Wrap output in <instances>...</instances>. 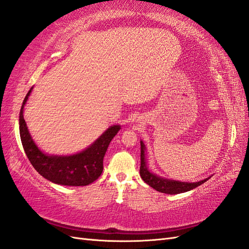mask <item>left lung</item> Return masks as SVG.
Returning a JSON list of instances; mask_svg holds the SVG:
<instances>
[{"instance_id":"8db88e82","label":"left lung","mask_w":249,"mask_h":249,"mask_svg":"<svg viewBox=\"0 0 249 249\" xmlns=\"http://www.w3.org/2000/svg\"><path fill=\"white\" fill-rule=\"evenodd\" d=\"M140 175H141L143 181L146 184H148L150 187L160 191V193L167 194V195H177V194L185 193V191H188L197 186H200L201 184L210 179V178H207V179L202 180L200 182L187 183V182L167 180V179H164V178L158 177L154 174H151L147 169V166H146L145 145L142 141H141V166H140Z\"/></svg>"}]
</instances>
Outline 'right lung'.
<instances>
[{"instance_id": "obj_1", "label": "right lung", "mask_w": 249, "mask_h": 249, "mask_svg": "<svg viewBox=\"0 0 249 249\" xmlns=\"http://www.w3.org/2000/svg\"><path fill=\"white\" fill-rule=\"evenodd\" d=\"M33 89V88H31ZM25 97L20 111V136L25 154L35 169L46 180L65 186H85L94 182L103 171V159L113 137L121 129L120 125L108 128L97 141L80 154L72 156H47L31 139L23 117L24 106L31 92Z\"/></svg>"}]
</instances>
